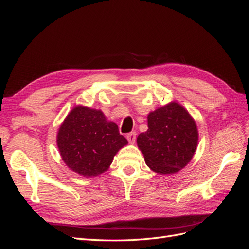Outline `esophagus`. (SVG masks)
Segmentation results:
<instances>
[{
    "mask_svg": "<svg viewBox=\"0 0 249 249\" xmlns=\"http://www.w3.org/2000/svg\"><path fill=\"white\" fill-rule=\"evenodd\" d=\"M136 135L137 134L135 132H131V133L126 135V139H127V141L131 143V144H134L135 141H136Z\"/></svg>",
    "mask_w": 249,
    "mask_h": 249,
    "instance_id": "obj_1",
    "label": "esophagus"
}]
</instances>
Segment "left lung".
<instances>
[{"mask_svg":"<svg viewBox=\"0 0 249 249\" xmlns=\"http://www.w3.org/2000/svg\"><path fill=\"white\" fill-rule=\"evenodd\" d=\"M148 129L137 137L147 166L159 175L183 169L196 152L197 125L182 105L170 102L147 115Z\"/></svg>","mask_w":249,"mask_h":249,"instance_id":"8db88e82","label":"left lung"}]
</instances>
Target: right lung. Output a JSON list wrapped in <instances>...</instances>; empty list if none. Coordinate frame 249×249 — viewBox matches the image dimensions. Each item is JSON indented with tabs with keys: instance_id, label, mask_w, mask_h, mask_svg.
Returning <instances> with one entry per match:
<instances>
[{
	"instance_id": "obj_1",
	"label": "right lung",
	"mask_w": 249,
	"mask_h": 249,
	"mask_svg": "<svg viewBox=\"0 0 249 249\" xmlns=\"http://www.w3.org/2000/svg\"><path fill=\"white\" fill-rule=\"evenodd\" d=\"M127 144L115 123L101 110L73 107L60 125L57 146L63 162L73 172L93 178L107 171L113 158Z\"/></svg>"
}]
</instances>
